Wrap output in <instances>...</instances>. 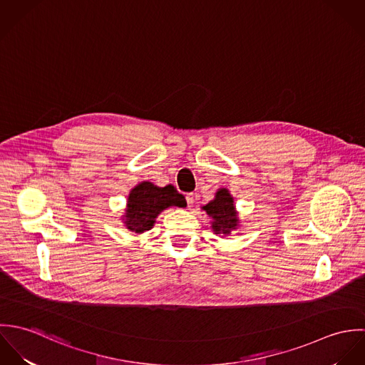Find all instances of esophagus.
I'll list each match as a JSON object with an SVG mask.
<instances>
[{
	"label": "esophagus",
	"instance_id": "34e87169",
	"mask_svg": "<svg viewBox=\"0 0 365 365\" xmlns=\"http://www.w3.org/2000/svg\"><path fill=\"white\" fill-rule=\"evenodd\" d=\"M187 204H188V207L191 208L192 205H194V202H195V198H194V194L192 192H190V194H187Z\"/></svg>",
	"mask_w": 365,
	"mask_h": 365
}]
</instances>
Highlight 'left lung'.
Segmentation results:
<instances>
[{"instance_id": "8db88e82", "label": "left lung", "mask_w": 365, "mask_h": 365, "mask_svg": "<svg viewBox=\"0 0 365 365\" xmlns=\"http://www.w3.org/2000/svg\"><path fill=\"white\" fill-rule=\"evenodd\" d=\"M210 219V227L215 235L220 237L230 236L232 232L240 227L239 212L235 205V200L227 188H219L215 198L202 207Z\"/></svg>"}]
</instances>
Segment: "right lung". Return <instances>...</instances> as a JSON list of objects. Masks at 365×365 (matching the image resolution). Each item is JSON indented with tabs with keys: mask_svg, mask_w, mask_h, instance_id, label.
I'll return each instance as SVG.
<instances>
[{
	"mask_svg": "<svg viewBox=\"0 0 365 365\" xmlns=\"http://www.w3.org/2000/svg\"><path fill=\"white\" fill-rule=\"evenodd\" d=\"M185 205V198L173 185L157 187L150 181H142L130 190L120 219L128 230L140 235L155 226L163 210Z\"/></svg>",
	"mask_w": 365,
	"mask_h": 365,
	"instance_id": "right-lung-1",
	"label": "right lung"
}]
</instances>
